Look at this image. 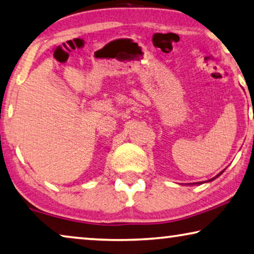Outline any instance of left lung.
<instances>
[{"label":"left lung","mask_w":254,"mask_h":254,"mask_svg":"<svg viewBox=\"0 0 254 254\" xmlns=\"http://www.w3.org/2000/svg\"><path fill=\"white\" fill-rule=\"evenodd\" d=\"M224 171H225V170H224ZM224 171H221L220 173H218V175L215 176L214 178H211V179L207 180V181H200V183H191V184H187V185H189V186H195V185H202V184H205V183H211V181H213L214 179H217L219 176H221L222 173H224Z\"/></svg>","instance_id":"left-lung-1"}]
</instances>
